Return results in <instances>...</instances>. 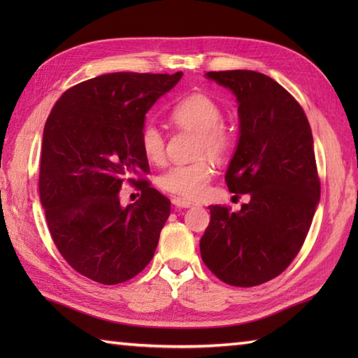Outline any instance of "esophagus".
I'll list each match as a JSON object with an SVG mask.
<instances>
[{"label": "esophagus", "instance_id": "obj_1", "mask_svg": "<svg viewBox=\"0 0 358 358\" xmlns=\"http://www.w3.org/2000/svg\"><path fill=\"white\" fill-rule=\"evenodd\" d=\"M172 204L175 208H192V206H199V203L191 201V200H185V199H173Z\"/></svg>", "mask_w": 358, "mask_h": 358}]
</instances>
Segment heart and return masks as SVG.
I'll list each match as a JSON object with an SVG mask.
<instances>
[{"mask_svg":"<svg viewBox=\"0 0 358 358\" xmlns=\"http://www.w3.org/2000/svg\"><path fill=\"white\" fill-rule=\"evenodd\" d=\"M169 117L173 124L181 129L194 131L199 135L195 144V155H209L222 158L231 150L234 135L226 126L223 110L210 96L192 94L173 106ZM140 146L148 162L162 164L166 158V138L155 124H146L141 129ZM214 175V167L206 157L192 163L173 164L158 178V185L164 192L183 196V199H200L206 194Z\"/></svg>","mask_w":358,"mask_h":358,"instance_id":"heart-1","label":"heart"}]
</instances>
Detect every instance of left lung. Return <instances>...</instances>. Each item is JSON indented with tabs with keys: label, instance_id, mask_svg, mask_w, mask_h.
Listing matches in <instances>:
<instances>
[{
	"label": "left lung",
	"instance_id": "1",
	"mask_svg": "<svg viewBox=\"0 0 358 358\" xmlns=\"http://www.w3.org/2000/svg\"><path fill=\"white\" fill-rule=\"evenodd\" d=\"M206 78L237 98L240 136L224 180L250 200L237 212L209 206L201 258L224 283L252 287L292 263L313 223L320 201L313 132L301 106L268 75L223 71Z\"/></svg>",
	"mask_w": 358,
	"mask_h": 358
}]
</instances>
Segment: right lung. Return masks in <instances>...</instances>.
<instances>
[{
	"label": "right lung",
	"mask_w": 358,
	"mask_h": 358,
	"mask_svg": "<svg viewBox=\"0 0 358 358\" xmlns=\"http://www.w3.org/2000/svg\"><path fill=\"white\" fill-rule=\"evenodd\" d=\"M183 72L100 75L71 87L45 121L40 199L50 235L72 268L101 285L140 273L155 254L171 201L146 180L140 146L148 110ZM124 180L142 191L124 208Z\"/></svg>",
	"instance_id": "obj_1"
}]
</instances>
